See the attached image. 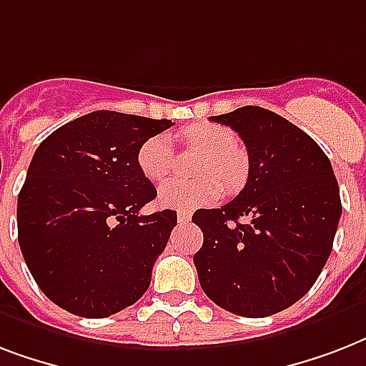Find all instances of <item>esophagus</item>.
<instances>
[{
    "instance_id": "1",
    "label": "esophagus",
    "mask_w": 366,
    "mask_h": 366,
    "mask_svg": "<svg viewBox=\"0 0 366 366\" xmlns=\"http://www.w3.org/2000/svg\"><path fill=\"white\" fill-rule=\"evenodd\" d=\"M177 218H178V224H188L189 220H192V214H189V212H186V211H180L177 214Z\"/></svg>"
}]
</instances>
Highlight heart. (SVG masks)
I'll return each mask as SVG.
<instances>
[{"label": "heart", "mask_w": 366, "mask_h": 366, "mask_svg": "<svg viewBox=\"0 0 366 366\" xmlns=\"http://www.w3.org/2000/svg\"><path fill=\"white\" fill-rule=\"evenodd\" d=\"M182 148L201 149L203 157L197 163V172L205 174L194 180L172 178L159 188V203L171 209L189 211L195 207L209 205L224 192H235L247 180L249 163L243 149L237 148L234 131L217 123H197L177 134ZM137 163L144 177L152 182L165 180L177 167V154L167 137H149L138 148ZM220 177L224 184L217 180Z\"/></svg>", "instance_id": "b5f03b06"}]
</instances>
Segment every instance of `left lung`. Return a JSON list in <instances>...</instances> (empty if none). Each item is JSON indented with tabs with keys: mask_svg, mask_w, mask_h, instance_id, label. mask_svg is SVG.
<instances>
[{
	"mask_svg": "<svg viewBox=\"0 0 366 366\" xmlns=\"http://www.w3.org/2000/svg\"><path fill=\"white\" fill-rule=\"evenodd\" d=\"M211 119L241 137L249 178L224 207L195 211L203 247L194 264L217 306L267 317L317 281L340 222V189L319 144L275 112L243 106Z\"/></svg>",
	"mask_w": 366,
	"mask_h": 366,
	"instance_id": "left-lung-1",
	"label": "left lung"
}]
</instances>
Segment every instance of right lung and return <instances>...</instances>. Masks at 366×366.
<instances>
[{
    "label": "right lung",
    "mask_w": 366,
    "mask_h": 366,
    "mask_svg": "<svg viewBox=\"0 0 366 366\" xmlns=\"http://www.w3.org/2000/svg\"><path fill=\"white\" fill-rule=\"evenodd\" d=\"M169 119L91 112L36 149L16 203L19 244L43 295L102 319L140 300L177 212L140 214L157 189L137 163L144 140Z\"/></svg>",
    "instance_id": "right-lung-1"
}]
</instances>
